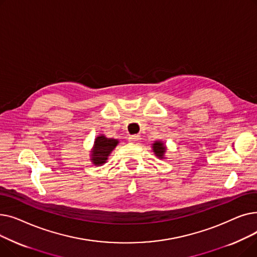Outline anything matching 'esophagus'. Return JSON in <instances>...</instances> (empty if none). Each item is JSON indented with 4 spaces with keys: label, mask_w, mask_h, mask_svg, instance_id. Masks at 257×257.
I'll use <instances>...</instances> for the list:
<instances>
[{
    "label": "esophagus",
    "mask_w": 257,
    "mask_h": 257,
    "mask_svg": "<svg viewBox=\"0 0 257 257\" xmlns=\"http://www.w3.org/2000/svg\"><path fill=\"white\" fill-rule=\"evenodd\" d=\"M142 139H141V137L140 136H137V134H134V136H130L129 137V141L131 142V143H138V142H140Z\"/></svg>",
    "instance_id": "34e87169"
}]
</instances>
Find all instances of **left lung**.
<instances>
[{
	"label": "left lung",
	"instance_id": "obj_1",
	"mask_svg": "<svg viewBox=\"0 0 257 257\" xmlns=\"http://www.w3.org/2000/svg\"><path fill=\"white\" fill-rule=\"evenodd\" d=\"M152 150L156 157L159 159H166V152H167V147L166 144L161 141H156L152 144Z\"/></svg>",
	"mask_w": 257,
	"mask_h": 257
}]
</instances>
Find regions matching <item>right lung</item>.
<instances>
[{"instance_id": "right-lung-1", "label": "right lung", "mask_w": 257, "mask_h": 257, "mask_svg": "<svg viewBox=\"0 0 257 257\" xmlns=\"http://www.w3.org/2000/svg\"><path fill=\"white\" fill-rule=\"evenodd\" d=\"M118 140L112 138H106L104 134L98 136L93 142V146L90 150V161L94 166H103L107 163L108 157L118 144Z\"/></svg>"}]
</instances>
